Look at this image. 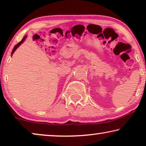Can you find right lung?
I'll list each match as a JSON object with an SVG mask.
<instances>
[{"mask_svg":"<svg viewBox=\"0 0 146 146\" xmlns=\"http://www.w3.org/2000/svg\"><path fill=\"white\" fill-rule=\"evenodd\" d=\"M26 36H24V37L23 38V40H22L21 42H19L18 44H16V45L15 46V47H14V48H13V50H12V52H11V56H12V55H13V53L15 52V51L16 50V49H17V48H18V47L20 46V45H21V44H22V43H23V42L24 41V40H25V39H26Z\"/></svg>","mask_w":146,"mask_h":146,"instance_id":"right-lung-1","label":"right lung"}]
</instances>
